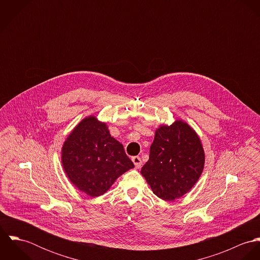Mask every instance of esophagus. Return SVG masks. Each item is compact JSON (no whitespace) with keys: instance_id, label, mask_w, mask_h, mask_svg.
I'll return each mask as SVG.
<instances>
[{"instance_id":"esophagus-1","label":"esophagus","mask_w":260,"mask_h":260,"mask_svg":"<svg viewBox=\"0 0 260 260\" xmlns=\"http://www.w3.org/2000/svg\"><path fill=\"white\" fill-rule=\"evenodd\" d=\"M132 161H133V163H134V165H135L136 168H140V167H141L142 161H141V158H140L139 156H134V157H132Z\"/></svg>"}]
</instances>
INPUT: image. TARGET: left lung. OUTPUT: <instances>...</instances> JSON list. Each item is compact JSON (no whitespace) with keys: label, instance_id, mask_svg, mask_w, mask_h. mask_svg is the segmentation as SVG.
Masks as SVG:
<instances>
[{"label":"left lung","instance_id":"8db88e82","mask_svg":"<svg viewBox=\"0 0 260 260\" xmlns=\"http://www.w3.org/2000/svg\"><path fill=\"white\" fill-rule=\"evenodd\" d=\"M205 154L197 133L182 120L160 125L141 168L153 193L173 201L189 192L204 168Z\"/></svg>","mask_w":260,"mask_h":260}]
</instances>
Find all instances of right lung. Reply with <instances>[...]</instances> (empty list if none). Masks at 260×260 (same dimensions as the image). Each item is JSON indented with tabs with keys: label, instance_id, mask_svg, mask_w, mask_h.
<instances>
[{
	"label": "right lung",
	"instance_id": "add662e5",
	"mask_svg": "<svg viewBox=\"0 0 260 260\" xmlns=\"http://www.w3.org/2000/svg\"><path fill=\"white\" fill-rule=\"evenodd\" d=\"M61 160L73 185L91 197L103 195L119 176L134 168L123 145L95 116L84 118L69 134Z\"/></svg>",
	"mask_w": 260,
	"mask_h": 260
}]
</instances>
